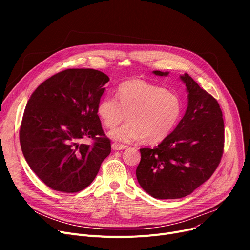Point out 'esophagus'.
<instances>
[{"label": "esophagus", "instance_id": "obj_1", "mask_svg": "<svg viewBox=\"0 0 250 250\" xmlns=\"http://www.w3.org/2000/svg\"><path fill=\"white\" fill-rule=\"evenodd\" d=\"M111 148H112V150H114V151H120V150L125 149L126 146H125V145H120V144H117V143H113L112 145H111Z\"/></svg>", "mask_w": 250, "mask_h": 250}]
</instances>
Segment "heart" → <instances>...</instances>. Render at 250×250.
<instances>
[{"instance_id":"1","label":"heart","mask_w":250,"mask_h":250,"mask_svg":"<svg viewBox=\"0 0 250 250\" xmlns=\"http://www.w3.org/2000/svg\"><path fill=\"white\" fill-rule=\"evenodd\" d=\"M116 99L102 97L96 112L102 125L113 128L125 121L127 123L109 132L110 139L120 143H132L143 139L148 144L164 141L178 125L183 104L173 91L144 80H127L117 86Z\"/></svg>"}]
</instances>
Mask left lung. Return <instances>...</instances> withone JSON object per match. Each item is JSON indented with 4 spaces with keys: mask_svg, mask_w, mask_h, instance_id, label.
Instances as JSON below:
<instances>
[{
    "mask_svg": "<svg viewBox=\"0 0 250 250\" xmlns=\"http://www.w3.org/2000/svg\"><path fill=\"white\" fill-rule=\"evenodd\" d=\"M156 76L169 72L153 71ZM188 108L181 121L158 146L140 149L136 175L141 188L155 199H180L206 182L224 150V121L218 101L185 74Z\"/></svg>",
    "mask_w": 250,
    "mask_h": 250,
    "instance_id": "8db88e82",
    "label": "left lung"
}]
</instances>
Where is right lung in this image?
Here are the masks:
<instances>
[{
    "instance_id": "right-lung-1",
    "label": "right lung",
    "mask_w": 250,
    "mask_h": 250,
    "mask_svg": "<svg viewBox=\"0 0 250 250\" xmlns=\"http://www.w3.org/2000/svg\"><path fill=\"white\" fill-rule=\"evenodd\" d=\"M108 81L97 70L68 69L39 85L26 104L19 134L24 158L54 190L86 188L110 154L96 112ZM89 137L92 146L82 143Z\"/></svg>"
}]
</instances>
